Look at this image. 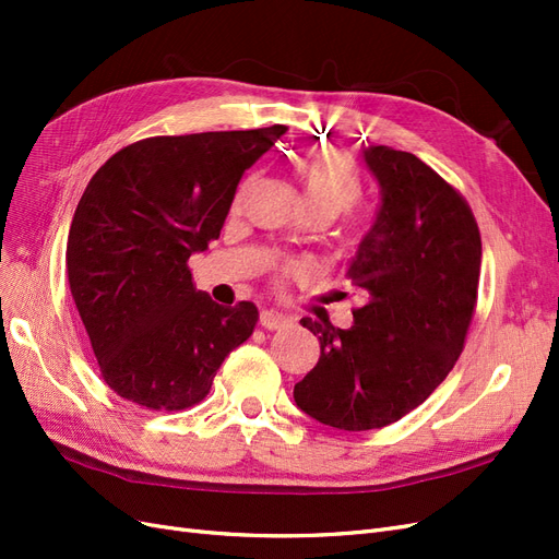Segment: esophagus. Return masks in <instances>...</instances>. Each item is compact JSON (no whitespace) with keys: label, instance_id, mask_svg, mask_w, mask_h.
<instances>
[{"label":"esophagus","instance_id":"obj_1","mask_svg":"<svg viewBox=\"0 0 559 559\" xmlns=\"http://www.w3.org/2000/svg\"><path fill=\"white\" fill-rule=\"evenodd\" d=\"M261 326L267 331H282L286 326H292V319L277 312V310H263L261 312Z\"/></svg>","mask_w":559,"mask_h":559}]
</instances>
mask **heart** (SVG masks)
<instances>
[{
	"label": "heart",
	"instance_id": "obj_1",
	"mask_svg": "<svg viewBox=\"0 0 559 559\" xmlns=\"http://www.w3.org/2000/svg\"><path fill=\"white\" fill-rule=\"evenodd\" d=\"M298 177L302 189H306L310 212L337 216L349 212L364 198V179L357 163L331 146L306 151L298 163ZM245 186L247 183H242L238 195H235V205L242 200ZM280 273L289 275L292 265H282Z\"/></svg>",
	"mask_w": 559,
	"mask_h": 559
}]
</instances>
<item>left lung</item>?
Segmentation results:
<instances>
[{"mask_svg": "<svg viewBox=\"0 0 559 559\" xmlns=\"http://www.w3.org/2000/svg\"><path fill=\"white\" fill-rule=\"evenodd\" d=\"M364 158L382 189L345 273L364 306L347 331L300 319L321 357L294 386L300 411L343 431L399 421L448 378L476 312L483 257L466 198L427 163L392 146H370Z\"/></svg>", "mask_w": 559, "mask_h": 559, "instance_id": "obj_1", "label": "left lung"}]
</instances>
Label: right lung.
I'll use <instances>...</instances> for the list:
<instances>
[{"mask_svg":"<svg viewBox=\"0 0 559 559\" xmlns=\"http://www.w3.org/2000/svg\"><path fill=\"white\" fill-rule=\"evenodd\" d=\"M284 132L146 138L88 181L67 238V277L114 394L146 411L193 408L253 333L259 308L216 306L195 289L189 259L218 240L245 170Z\"/></svg>","mask_w":559,"mask_h":559,"instance_id":"add662e5","label":"right lung"}]
</instances>
